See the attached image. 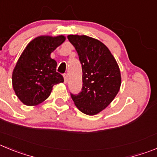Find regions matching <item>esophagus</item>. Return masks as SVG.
Returning <instances> with one entry per match:
<instances>
[{
  "instance_id": "obj_1",
  "label": "esophagus",
  "mask_w": 157,
  "mask_h": 157,
  "mask_svg": "<svg viewBox=\"0 0 157 157\" xmlns=\"http://www.w3.org/2000/svg\"><path fill=\"white\" fill-rule=\"evenodd\" d=\"M63 76H64V83H66V82H67V74H64V75H63Z\"/></svg>"
}]
</instances>
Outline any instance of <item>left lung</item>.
<instances>
[{
    "label": "left lung",
    "instance_id": "obj_1",
    "mask_svg": "<svg viewBox=\"0 0 157 157\" xmlns=\"http://www.w3.org/2000/svg\"><path fill=\"white\" fill-rule=\"evenodd\" d=\"M82 67V89L71 98L78 110L96 115L113 101L120 90L119 66L107 47L100 40L86 35H68Z\"/></svg>",
    "mask_w": 157,
    "mask_h": 157
}]
</instances>
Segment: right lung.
<instances>
[{
  "label": "right lung",
  "instance_id": "1",
  "mask_svg": "<svg viewBox=\"0 0 157 157\" xmlns=\"http://www.w3.org/2000/svg\"><path fill=\"white\" fill-rule=\"evenodd\" d=\"M65 40L63 35L40 36L23 50L12 72L13 90L21 103L36 106L48 98L54 85L64 82L50 54Z\"/></svg>",
  "mask_w": 157,
  "mask_h": 157
}]
</instances>
